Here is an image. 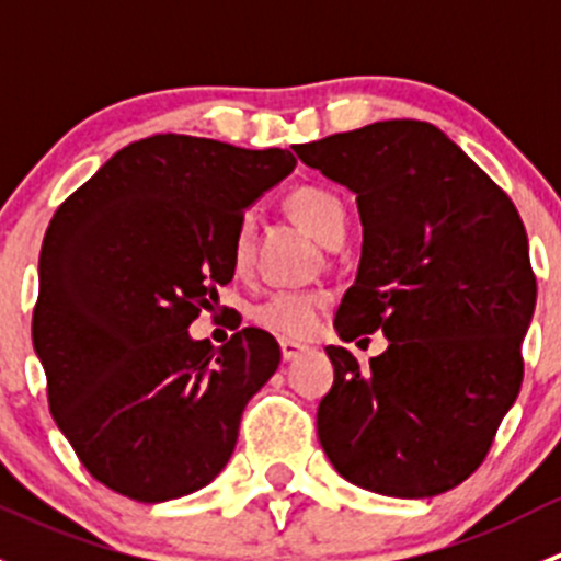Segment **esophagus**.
<instances>
[{"mask_svg":"<svg viewBox=\"0 0 561 561\" xmlns=\"http://www.w3.org/2000/svg\"><path fill=\"white\" fill-rule=\"evenodd\" d=\"M279 350H282V360H293V358H298V355H301L307 347L298 342H290V339H282Z\"/></svg>","mask_w":561,"mask_h":561,"instance_id":"esophagus-1","label":"esophagus"}]
</instances>
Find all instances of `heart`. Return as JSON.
I'll return each instance as SVG.
<instances>
[{
    "instance_id": "heart-1",
    "label": "heart",
    "mask_w": 561,
    "mask_h": 561,
    "mask_svg": "<svg viewBox=\"0 0 561 561\" xmlns=\"http://www.w3.org/2000/svg\"><path fill=\"white\" fill-rule=\"evenodd\" d=\"M287 208H290L293 217L314 236L322 244L333 247L336 241H342L344 225V206L331 190L317 184H304L287 195ZM252 241H254V217L252 211L241 214L239 225H236L233 233V254L236 268H244L252 257ZM328 296L325 290H276L271 296H265L263 301L254 304L249 309V320L254 322L263 331L276 333V336L285 339H304L314 331L320 314L325 312Z\"/></svg>"
}]
</instances>
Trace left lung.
<instances>
[{
    "mask_svg": "<svg viewBox=\"0 0 561 561\" xmlns=\"http://www.w3.org/2000/svg\"><path fill=\"white\" fill-rule=\"evenodd\" d=\"M296 154L358 201L364 249L336 312L339 336H388L369 369L325 347L333 386L317 407L322 450L375 494H445L483 463L522 390L537 298L522 217L428 122L390 118Z\"/></svg>",
    "mask_w": 561,
    "mask_h": 561,
    "instance_id": "1",
    "label": "left lung"
}]
</instances>
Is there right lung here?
<instances>
[{
  "label": "right lung",
  "instance_id": "1",
  "mask_svg": "<svg viewBox=\"0 0 561 561\" xmlns=\"http://www.w3.org/2000/svg\"><path fill=\"white\" fill-rule=\"evenodd\" d=\"M293 168L285 149L151 135L56 208L32 342L56 426L116 494L179 500L233 454L241 412L279 366V344L241 328L214 347L186 328L233 279L244 208Z\"/></svg>",
  "mask_w": 561,
  "mask_h": 561
}]
</instances>
